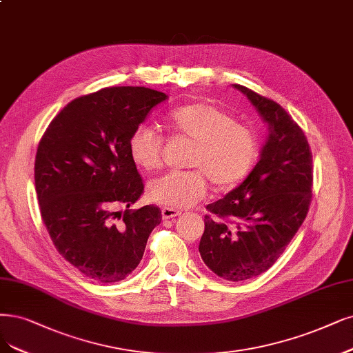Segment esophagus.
Masks as SVG:
<instances>
[{
	"label": "esophagus",
	"mask_w": 353,
	"mask_h": 353,
	"mask_svg": "<svg viewBox=\"0 0 353 353\" xmlns=\"http://www.w3.org/2000/svg\"><path fill=\"white\" fill-rule=\"evenodd\" d=\"M161 215H163V219H173L176 216L180 215V211L179 210H174V208H163L161 210Z\"/></svg>",
	"instance_id": "34e87169"
}]
</instances>
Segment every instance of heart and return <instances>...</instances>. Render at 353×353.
Wrapping results in <instances>:
<instances>
[{"label": "heart", "instance_id": "1", "mask_svg": "<svg viewBox=\"0 0 353 353\" xmlns=\"http://www.w3.org/2000/svg\"><path fill=\"white\" fill-rule=\"evenodd\" d=\"M174 134L194 141L189 172H170L152 180L150 198L168 208H188L206 193V177L219 189L241 181L253 167L259 142L253 130L216 104L198 101L176 109L168 117ZM164 138L159 128L138 125L128 141L129 157L138 167L152 172L161 165Z\"/></svg>", "mask_w": 353, "mask_h": 353}]
</instances>
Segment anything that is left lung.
Listing matches in <instances>:
<instances>
[{
  "label": "left lung",
  "mask_w": 353,
  "mask_h": 353,
  "mask_svg": "<svg viewBox=\"0 0 353 353\" xmlns=\"http://www.w3.org/2000/svg\"><path fill=\"white\" fill-rule=\"evenodd\" d=\"M269 125L260 160L243 183L206 206L199 253L219 278L240 282L270 269L308 214L312 154L304 130L281 104L240 84Z\"/></svg>",
  "instance_id": "8db88e82"
}]
</instances>
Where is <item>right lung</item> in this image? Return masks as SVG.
<instances>
[{
	"instance_id": "1",
	"label": "right lung",
	"mask_w": 353,
	"mask_h": 353,
	"mask_svg": "<svg viewBox=\"0 0 353 353\" xmlns=\"http://www.w3.org/2000/svg\"><path fill=\"white\" fill-rule=\"evenodd\" d=\"M165 99L147 87L101 88L68 103L39 142L34 185L42 221L58 253L90 279H125L161 223L154 205L128 210L143 192L128 141Z\"/></svg>"
}]
</instances>
